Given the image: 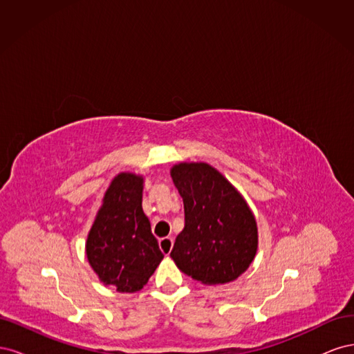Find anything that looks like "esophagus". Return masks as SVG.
Returning a JSON list of instances; mask_svg holds the SVG:
<instances>
[{"label": "esophagus", "instance_id": "1", "mask_svg": "<svg viewBox=\"0 0 354 354\" xmlns=\"http://www.w3.org/2000/svg\"><path fill=\"white\" fill-rule=\"evenodd\" d=\"M173 239L171 238H162L159 241V246H160V250H162V252L164 254H169L171 252V250H173Z\"/></svg>", "mask_w": 354, "mask_h": 354}]
</instances>
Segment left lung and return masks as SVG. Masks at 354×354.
Masks as SVG:
<instances>
[{
  "label": "left lung",
  "instance_id": "1",
  "mask_svg": "<svg viewBox=\"0 0 354 354\" xmlns=\"http://www.w3.org/2000/svg\"><path fill=\"white\" fill-rule=\"evenodd\" d=\"M171 177L185 203V229L171 251L177 267L202 283L234 281L248 269L259 245L251 209L208 164H178Z\"/></svg>",
  "mask_w": 354,
  "mask_h": 354
}]
</instances>
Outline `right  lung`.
Segmentation results:
<instances>
[{"label": "right lung", "mask_w": 354, "mask_h": 354, "mask_svg": "<svg viewBox=\"0 0 354 354\" xmlns=\"http://www.w3.org/2000/svg\"><path fill=\"white\" fill-rule=\"evenodd\" d=\"M143 178H113L87 239V259L100 281L120 292L142 289L164 259L142 208Z\"/></svg>", "instance_id": "right-lung-1"}]
</instances>
